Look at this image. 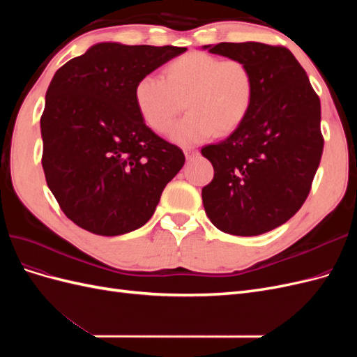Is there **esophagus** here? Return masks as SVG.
<instances>
[{
    "label": "esophagus",
    "instance_id": "obj_1",
    "mask_svg": "<svg viewBox=\"0 0 357 357\" xmlns=\"http://www.w3.org/2000/svg\"><path fill=\"white\" fill-rule=\"evenodd\" d=\"M183 152H185L186 159H192V158H195L198 155V150L193 149V147H185V150H183Z\"/></svg>",
    "mask_w": 357,
    "mask_h": 357
}]
</instances>
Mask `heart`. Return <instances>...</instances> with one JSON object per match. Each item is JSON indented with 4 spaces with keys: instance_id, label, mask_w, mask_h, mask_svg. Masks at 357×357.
<instances>
[{
    "instance_id": "heart-1",
    "label": "heart",
    "mask_w": 357,
    "mask_h": 357,
    "mask_svg": "<svg viewBox=\"0 0 357 357\" xmlns=\"http://www.w3.org/2000/svg\"><path fill=\"white\" fill-rule=\"evenodd\" d=\"M255 98V77L240 59H220L204 52H188L168 62L162 79L144 75L134 88V102L143 122L167 134L185 104L186 116L171 129L181 146L205 142L214 132L228 135L238 129Z\"/></svg>"
}]
</instances>
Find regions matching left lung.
<instances>
[{
	"label": "left lung",
	"instance_id": "1",
	"mask_svg": "<svg viewBox=\"0 0 357 357\" xmlns=\"http://www.w3.org/2000/svg\"><path fill=\"white\" fill-rule=\"evenodd\" d=\"M202 49L245 62L255 77L243 125L201 150L214 168L202 188L204 208L222 232L261 235L286 223L308 197L323 152L320 100L286 47L247 41Z\"/></svg>",
	"mask_w": 357,
	"mask_h": 357
}]
</instances>
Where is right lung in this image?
<instances>
[{"label":"right lung","instance_id":"obj_1","mask_svg":"<svg viewBox=\"0 0 357 357\" xmlns=\"http://www.w3.org/2000/svg\"><path fill=\"white\" fill-rule=\"evenodd\" d=\"M185 52L98 43L53 75L40 121L41 164L59 207L80 228L104 236L142 228L185 165L134 102L137 82Z\"/></svg>","mask_w":357,"mask_h":357}]
</instances>
